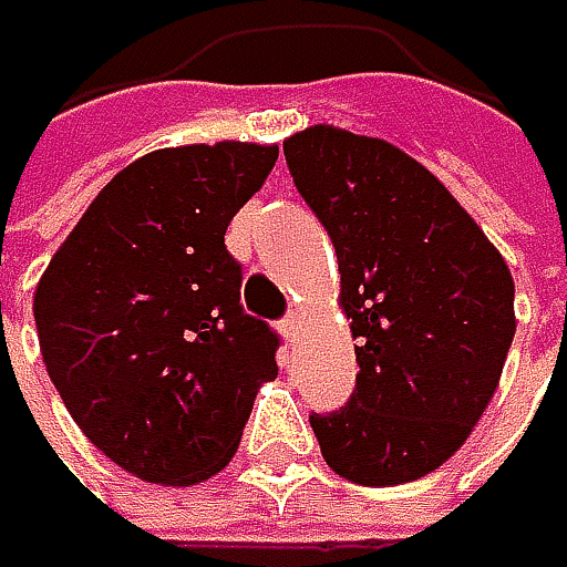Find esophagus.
Listing matches in <instances>:
<instances>
[{"instance_id":"esophagus-1","label":"esophagus","mask_w":567,"mask_h":567,"mask_svg":"<svg viewBox=\"0 0 567 567\" xmlns=\"http://www.w3.org/2000/svg\"><path fill=\"white\" fill-rule=\"evenodd\" d=\"M279 334H282L285 341L298 338V315H285L282 321H279Z\"/></svg>"}]
</instances>
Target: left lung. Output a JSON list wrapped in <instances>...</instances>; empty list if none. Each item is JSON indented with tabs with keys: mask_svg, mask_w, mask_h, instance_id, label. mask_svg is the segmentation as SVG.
Segmentation results:
<instances>
[{
	"mask_svg": "<svg viewBox=\"0 0 567 567\" xmlns=\"http://www.w3.org/2000/svg\"><path fill=\"white\" fill-rule=\"evenodd\" d=\"M285 164L334 243L358 338L354 394L308 416L321 456L361 486L420 480L466 443L499 388L515 334L509 266L388 141L318 124L285 141Z\"/></svg>",
	"mask_w": 567,
	"mask_h": 567,
	"instance_id": "left-lung-1",
	"label": "left lung"
}]
</instances>
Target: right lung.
Instances as JSON below:
<instances>
[{
    "label": "right lung",
    "mask_w": 567,
    "mask_h": 567,
    "mask_svg": "<svg viewBox=\"0 0 567 567\" xmlns=\"http://www.w3.org/2000/svg\"><path fill=\"white\" fill-rule=\"evenodd\" d=\"M279 147L154 151L84 209L35 288L49 378L81 433L161 486L216 476L236 453L279 334L243 311L226 226Z\"/></svg>",
    "instance_id": "add662e5"
}]
</instances>
